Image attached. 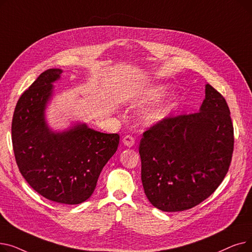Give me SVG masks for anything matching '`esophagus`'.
<instances>
[{"instance_id": "34e87169", "label": "esophagus", "mask_w": 252, "mask_h": 252, "mask_svg": "<svg viewBox=\"0 0 252 252\" xmlns=\"http://www.w3.org/2000/svg\"><path fill=\"white\" fill-rule=\"evenodd\" d=\"M123 143L126 145V147H131V146H134V145H135V139H134V137L126 135V136L124 137Z\"/></svg>"}]
</instances>
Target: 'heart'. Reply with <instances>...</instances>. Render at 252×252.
<instances>
[{
  "label": "heart",
  "instance_id": "b5f03b06",
  "mask_svg": "<svg viewBox=\"0 0 252 252\" xmlns=\"http://www.w3.org/2000/svg\"><path fill=\"white\" fill-rule=\"evenodd\" d=\"M167 90H168V87L166 85H162V84L152 85L149 88L142 91L141 94H139L138 97L135 99V102L139 104L154 103L158 100H160L166 94ZM177 105H178V102L175 97L169 98L145 112L142 116L143 122L147 126H153V125L159 124L162 121H164V119L167 116H169V114L176 109Z\"/></svg>",
  "mask_w": 252,
  "mask_h": 252
}]
</instances>
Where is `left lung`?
Returning <instances> with one entry per match:
<instances>
[{
    "mask_svg": "<svg viewBox=\"0 0 252 252\" xmlns=\"http://www.w3.org/2000/svg\"><path fill=\"white\" fill-rule=\"evenodd\" d=\"M233 149L229 106L207 84L199 111L166 117L143 133L141 179L148 200L167 213L201 203L226 177Z\"/></svg>",
    "mask_w": 252,
    "mask_h": 252,
    "instance_id": "1",
    "label": "left lung"
}]
</instances>
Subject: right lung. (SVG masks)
I'll return each instance as SVG.
<instances>
[{"label":"right lung","instance_id":"add662e5","mask_svg":"<svg viewBox=\"0 0 252 252\" xmlns=\"http://www.w3.org/2000/svg\"><path fill=\"white\" fill-rule=\"evenodd\" d=\"M62 70L44 71L19 98L12 119V144L19 171L47 199L79 204L94 192L101 170L116 152L118 134H104L87 125L53 131L45 109L53 83Z\"/></svg>","mask_w":252,"mask_h":252}]
</instances>
